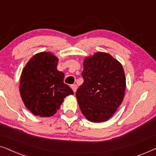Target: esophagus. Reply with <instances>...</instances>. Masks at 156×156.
Instances as JSON below:
<instances>
[{"instance_id":"1","label":"esophagus","mask_w":156,"mask_h":156,"mask_svg":"<svg viewBox=\"0 0 156 156\" xmlns=\"http://www.w3.org/2000/svg\"><path fill=\"white\" fill-rule=\"evenodd\" d=\"M71 88L72 89V90H73L74 92H76V89H77V87H76V84H72L71 85Z\"/></svg>"}]
</instances>
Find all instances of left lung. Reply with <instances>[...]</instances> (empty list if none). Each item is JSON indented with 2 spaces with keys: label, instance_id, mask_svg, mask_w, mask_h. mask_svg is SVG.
<instances>
[{
  "label": "left lung",
  "instance_id": "left-lung-1",
  "mask_svg": "<svg viewBox=\"0 0 156 156\" xmlns=\"http://www.w3.org/2000/svg\"><path fill=\"white\" fill-rule=\"evenodd\" d=\"M84 82L76 91L80 110L87 120L107 121L122 103L126 77L121 64L108 53L98 52L84 61Z\"/></svg>",
  "mask_w": 156,
  "mask_h": 156
}]
</instances>
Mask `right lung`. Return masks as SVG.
<instances>
[{
  "label": "right lung",
  "instance_id": "right-lung-1",
  "mask_svg": "<svg viewBox=\"0 0 156 156\" xmlns=\"http://www.w3.org/2000/svg\"><path fill=\"white\" fill-rule=\"evenodd\" d=\"M58 59L50 52L36 54L30 59L20 76V93L27 109L35 116H52L64 99L74 94L64 83L65 74L57 69Z\"/></svg>",
  "mask_w": 156,
  "mask_h": 156
}]
</instances>
